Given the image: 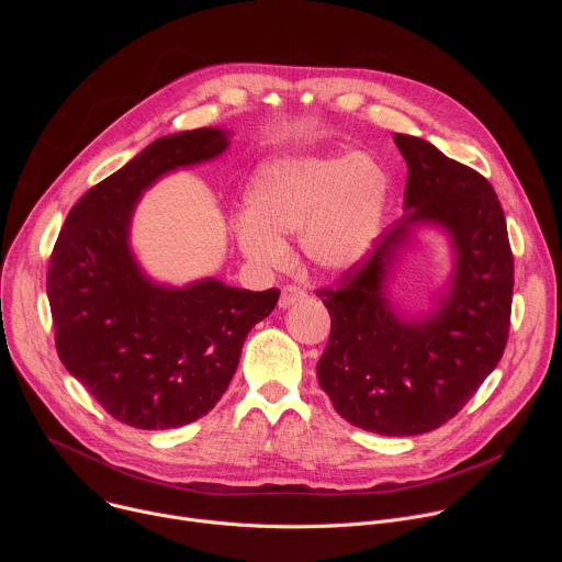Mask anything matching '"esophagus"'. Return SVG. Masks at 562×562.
Segmentation results:
<instances>
[{
  "label": "esophagus",
  "mask_w": 562,
  "mask_h": 562,
  "mask_svg": "<svg viewBox=\"0 0 562 562\" xmlns=\"http://www.w3.org/2000/svg\"><path fill=\"white\" fill-rule=\"evenodd\" d=\"M304 297H306V293L300 286L286 284V286H282V293H280V306L286 308V306H291V304H295V302H300Z\"/></svg>",
  "instance_id": "esophagus-1"
}]
</instances>
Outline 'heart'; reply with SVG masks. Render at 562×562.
I'll use <instances>...</instances> for the list:
<instances>
[{
    "label": "heart",
    "mask_w": 562,
    "mask_h": 562,
    "mask_svg": "<svg viewBox=\"0 0 562 562\" xmlns=\"http://www.w3.org/2000/svg\"><path fill=\"white\" fill-rule=\"evenodd\" d=\"M386 195V171L367 153L273 159L249 184L247 215L233 226L237 247L260 267H280L282 237L297 233L313 271L345 273L371 254Z\"/></svg>",
    "instance_id": "obj_1"
}]
</instances>
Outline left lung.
<instances>
[{
	"label": "left lung",
	"mask_w": 562,
	"mask_h": 562,
	"mask_svg": "<svg viewBox=\"0 0 562 562\" xmlns=\"http://www.w3.org/2000/svg\"><path fill=\"white\" fill-rule=\"evenodd\" d=\"M407 159L403 220L338 286L319 289L331 336L317 362L319 386L351 425L380 436H418L451 420L503 358L514 256L494 187L427 139L393 135ZM442 225L457 267L450 293L423 321L400 318L385 278L414 223Z\"/></svg>",
	"instance_id": "1"
}]
</instances>
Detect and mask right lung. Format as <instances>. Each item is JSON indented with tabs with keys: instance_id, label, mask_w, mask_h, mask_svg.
I'll use <instances>...</instances> for the list:
<instances>
[{
	"instance_id": "add662e5",
	"label": "right lung",
	"mask_w": 562,
	"mask_h": 562,
	"mask_svg": "<svg viewBox=\"0 0 562 562\" xmlns=\"http://www.w3.org/2000/svg\"><path fill=\"white\" fill-rule=\"evenodd\" d=\"M226 131L159 137L70 209L50 254L46 293L61 364L115 420L173 429L206 416L226 391L249 331L280 291L206 278L150 282L128 247L139 195L157 178L224 153Z\"/></svg>"
}]
</instances>
